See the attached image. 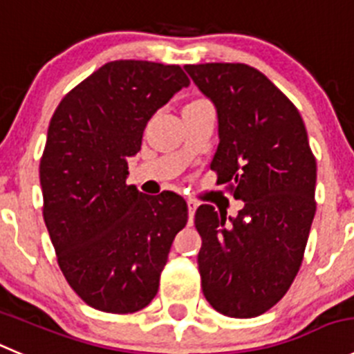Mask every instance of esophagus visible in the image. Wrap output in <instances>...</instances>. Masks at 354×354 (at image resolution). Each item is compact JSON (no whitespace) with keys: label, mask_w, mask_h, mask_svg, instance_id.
Returning a JSON list of instances; mask_svg holds the SVG:
<instances>
[{"label":"esophagus","mask_w":354,"mask_h":354,"mask_svg":"<svg viewBox=\"0 0 354 354\" xmlns=\"http://www.w3.org/2000/svg\"><path fill=\"white\" fill-rule=\"evenodd\" d=\"M198 208V201L193 200V198H189L187 200V210H189V222H193V217H194V212H196Z\"/></svg>","instance_id":"34e87169"}]
</instances>
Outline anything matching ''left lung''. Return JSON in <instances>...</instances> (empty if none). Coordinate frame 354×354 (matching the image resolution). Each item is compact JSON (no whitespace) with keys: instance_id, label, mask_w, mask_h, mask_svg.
<instances>
[{"instance_id":"1","label":"left lung","mask_w":354,"mask_h":354,"mask_svg":"<svg viewBox=\"0 0 354 354\" xmlns=\"http://www.w3.org/2000/svg\"><path fill=\"white\" fill-rule=\"evenodd\" d=\"M184 69L217 111L210 168L245 203L236 217L198 207L201 287L215 311L254 318L287 294L301 268L316 212V160L297 107L257 69Z\"/></svg>"}]
</instances>
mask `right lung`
Segmentation results:
<instances>
[{"label":"right lung","instance_id":"1","mask_svg":"<svg viewBox=\"0 0 354 354\" xmlns=\"http://www.w3.org/2000/svg\"><path fill=\"white\" fill-rule=\"evenodd\" d=\"M186 86L179 66L114 60L71 90L50 120L43 218L67 283L99 311L136 313L153 301L187 222L179 194L127 186L147 121Z\"/></svg>","mask_w":354,"mask_h":354}]
</instances>
